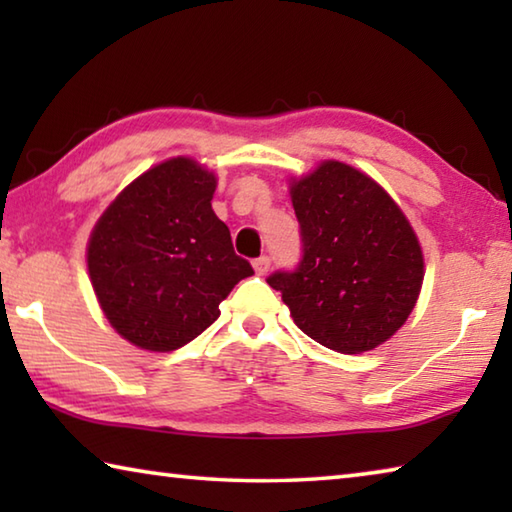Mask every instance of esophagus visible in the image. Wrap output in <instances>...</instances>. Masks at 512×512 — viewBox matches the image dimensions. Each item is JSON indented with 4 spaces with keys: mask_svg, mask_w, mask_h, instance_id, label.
Returning <instances> with one entry per match:
<instances>
[{
    "mask_svg": "<svg viewBox=\"0 0 512 512\" xmlns=\"http://www.w3.org/2000/svg\"><path fill=\"white\" fill-rule=\"evenodd\" d=\"M253 268H255L257 275H266L268 268H271V259H268L266 255L264 257H257L255 262H253Z\"/></svg>",
    "mask_w": 512,
    "mask_h": 512,
    "instance_id": "34e87169",
    "label": "esophagus"
}]
</instances>
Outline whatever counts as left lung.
<instances>
[{"mask_svg":"<svg viewBox=\"0 0 512 512\" xmlns=\"http://www.w3.org/2000/svg\"><path fill=\"white\" fill-rule=\"evenodd\" d=\"M302 237L296 271L268 284L293 323L341 354L377 348L400 329L420 296L424 259L409 219L350 164L325 160L291 183Z\"/></svg>","mask_w":512,"mask_h":512,"instance_id":"1","label":"left lung"}]
</instances>
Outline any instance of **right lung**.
I'll list each match as a JSON object with an SVG mask.
<instances>
[{"mask_svg":"<svg viewBox=\"0 0 512 512\" xmlns=\"http://www.w3.org/2000/svg\"><path fill=\"white\" fill-rule=\"evenodd\" d=\"M216 178L171 158L135 178L88 241V271L103 314L142 350L171 352L219 318L221 300L255 271L212 210Z\"/></svg>","mask_w":512,"mask_h":512,"instance_id":"add662e5","label":"right lung"}]
</instances>
